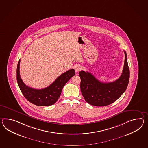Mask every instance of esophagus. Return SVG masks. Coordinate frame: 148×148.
Wrapping results in <instances>:
<instances>
[{
    "instance_id": "esophagus-1",
    "label": "esophagus",
    "mask_w": 148,
    "mask_h": 148,
    "mask_svg": "<svg viewBox=\"0 0 148 148\" xmlns=\"http://www.w3.org/2000/svg\"><path fill=\"white\" fill-rule=\"evenodd\" d=\"M81 67L79 65H75V66L74 67V69L76 72H79L81 70Z\"/></svg>"
}]
</instances>
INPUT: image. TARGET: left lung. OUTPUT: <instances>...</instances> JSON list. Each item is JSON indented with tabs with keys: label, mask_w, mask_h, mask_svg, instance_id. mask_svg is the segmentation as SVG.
<instances>
[{
	"label": "left lung",
	"mask_w": 148,
	"mask_h": 148,
	"mask_svg": "<svg viewBox=\"0 0 148 148\" xmlns=\"http://www.w3.org/2000/svg\"><path fill=\"white\" fill-rule=\"evenodd\" d=\"M123 73L118 79L112 82L103 83L90 73L81 71L80 89L85 101L89 104L104 106L116 101L126 90L130 80V69L126 52Z\"/></svg>",
	"instance_id": "8db88e82"
}]
</instances>
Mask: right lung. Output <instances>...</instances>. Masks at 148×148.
I'll return each instance as SVG.
<instances>
[{
  "instance_id": "add662e5",
  "label": "right lung",
  "mask_w": 148,
  "mask_h": 148,
  "mask_svg": "<svg viewBox=\"0 0 148 148\" xmlns=\"http://www.w3.org/2000/svg\"><path fill=\"white\" fill-rule=\"evenodd\" d=\"M19 60L17 66L16 79L18 87L25 97L32 104L37 106H47L58 101L64 86L69 79L75 74L74 69L62 73L49 87L42 89H36L26 86L20 75Z\"/></svg>"
}]
</instances>
